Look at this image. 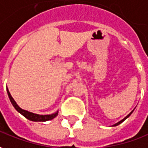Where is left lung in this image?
<instances>
[{
    "instance_id": "left-lung-1",
    "label": "left lung",
    "mask_w": 148,
    "mask_h": 148,
    "mask_svg": "<svg viewBox=\"0 0 148 148\" xmlns=\"http://www.w3.org/2000/svg\"><path fill=\"white\" fill-rule=\"evenodd\" d=\"M133 111H134V110H133L131 111V112H130V114H129L127 115V116H126V117H125V118H124V119H122V120H121V121H119V123H115V124H114V125H113V127H115V126H118V125H119V124H120V123H122L123 122V121H124V120H125V119H127V118H128V117H129V116H130V114H132V113H133Z\"/></svg>"
}]
</instances>
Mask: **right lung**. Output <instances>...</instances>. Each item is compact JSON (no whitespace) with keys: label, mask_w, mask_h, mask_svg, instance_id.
<instances>
[{"label":"right lung","mask_w":148,"mask_h":148,"mask_svg":"<svg viewBox=\"0 0 148 148\" xmlns=\"http://www.w3.org/2000/svg\"><path fill=\"white\" fill-rule=\"evenodd\" d=\"M7 93L9 96V98L10 100V102L12 103L13 106L15 108V110L18 111V113H20L21 115H23L25 119H27L28 120L30 121H33V122H46V121H49V120H51V119H55L58 115L59 110H57L56 113L51 114H34L32 112H29V111L25 110L23 109H21V107L18 106L17 102L14 101V99L12 97V96L10 94L9 89L7 88Z\"/></svg>","instance_id":"add662e5"}]
</instances>
